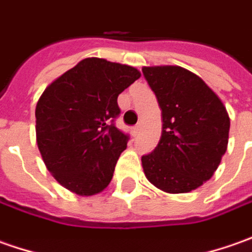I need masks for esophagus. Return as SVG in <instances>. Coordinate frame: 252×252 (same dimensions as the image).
I'll return each mask as SVG.
<instances>
[{
	"label": "esophagus",
	"mask_w": 252,
	"mask_h": 252,
	"mask_svg": "<svg viewBox=\"0 0 252 252\" xmlns=\"http://www.w3.org/2000/svg\"><path fill=\"white\" fill-rule=\"evenodd\" d=\"M141 128H142V126H141V124H136V126H134L135 134H139V132H141Z\"/></svg>",
	"instance_id": "esophagus-1"
}]
</instances>
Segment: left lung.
Instances as JSON below:
<instances>
[{
  "label": "left lung",
  "mask_w": 252,
  "mask_h": 252,
  "mask_svg": "<svg viewBox=\"0 0 252 252\" xmlns=\"http://www.w3.org/2000/svg\"><path fill=\"white\" fill-rule=\"evenodd\" d=\"M143 76L161 110V136L142 156L146 178L170 194H184L212 177L227 149L226 107L206 83L181 66H145Z\"/></svg>",
  "instance_id": "left-lung-1"
}]
</instances>
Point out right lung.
<instances>
[{"label": "right lung", "mask_w": 252, "mask_h": 252, "mask_svg": "<svg viewBox=\"0 0 252 252\" xmlns=\"http://www.w3.org/2000/svg\"><path fill=\"white\" fill-rule=\"evenodd\" d=\"M141 76L132 66L86 58L43 92L36 106V139L56 180L79 195L109 186L129 135L116 126L117 97Z\"/></svg>", "instance_id": "right-lung-1"}]
</instances>
